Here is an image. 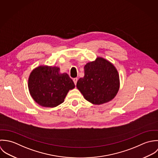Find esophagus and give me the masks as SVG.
Returning a JSON list of instances; mask_svg holds the SVG:
<instances>
[{"mask_svg": "<svg viewBox=\"0 0 158 158\" xmlns=\"http://www.w3.org/2000/svg\"><path fill=\"white\" fill-rule=\"evenodd\" d=\"M77 80H78V79H77V77L73 79V82H74V83L75 85H76V83H77Z\"/></svg>", "mask_w": 158, "mask_h": 158, "instance_id": "esophagus-1", "label": "esophagus"}]
</instances>
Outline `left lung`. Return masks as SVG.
I'll return each mask as SVG.
<instances>
[{
  "label": "left lung",
  "mask_w": 158,
  "mask_h": 158,
  "mask_svg": "<svg viewBox=\"0 0 158 158\" xmlns=\"http://www.w3.org/2000/svg\"><path fill=\"white\" fill-rule=\"evenodd\" d=\"M84 77L76 84L84 97L94 104H101L112 100L120 87L119 76L115 66L102 58L87 63Z\"/></svg>",
  "instance_id": "1"
}]
</instances>
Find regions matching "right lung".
<instances>
[{
    "label": "right lung",
    "mask_w": 158,
    "mask_h": 158,
    "mask_svg": "<svg viewBox=\"0 0 158 158\" xmlns=\"http://www.w3.org/2000/svg\"><path fill=\"white\" fill-rule=\"evenodd\" d=\"M56 66H40L32 71L29 78V90L36 102L44 107H54L62 104L68 91L74 88L66 73H59Z\"/></svg>",
    "instance_id": "add662e5"
}]
</instances>
